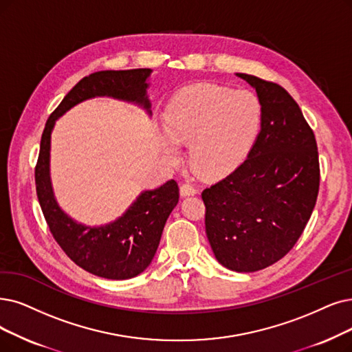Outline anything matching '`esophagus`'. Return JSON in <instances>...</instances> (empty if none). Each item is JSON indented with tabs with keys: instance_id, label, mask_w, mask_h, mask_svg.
Returning <instances> with one entry per match:
<instances>
[{
	"instance_id": "1",
	"label": "esophagus",
	"mask_w": 352,
	"mask_h": 352,
	"mask_svg": "<svg viewBox=\"0 0 352 352\" xmlns=\"http://www.w3.org/2000/svg\"><path fill=\"white\" fill-rule=\"evenodd\" d=\"M196 193H198V189L193 188L190 184L180 185V195L182 196H193Z\"/></svg>"
}]
</instances>
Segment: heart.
<instances>
[{
  "label": "heart",
  "instance_id": "b5f03b06",
  "mask_svg": "<svg viewBox=\"0 0 352 352\" xmlns=\"http://www.w3.org/2000/svg\"><path fill=\"white\" fill-rule=\"evenodd\" d=\"M261 125L263 105L254 92L195 83L168 102L162 142L170 163L180 159L179 143L189 144V163L204 176L217 179L248 156Z\"/></svg>",
  "mask_w": 352,
  "mask_h": 352
}]
</instances>
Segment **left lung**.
<instances>
[{
  "label": "left lung",
  "mask_w": 352,
  "mask_h": 352,
  "mask_svg": "<svg viewBox=\"0 0 352 352\" xmlns=\"http://www.w3.org/2000/svg\"><path fill=\"white\" fill-rule=\"evenodd\" d=\"M256 89L263 125L247 159L202 192L205 228L217 260L251 273L283 258L302 235L319 192L312 129L277 83L235 74Z\"/></svg>",
  "instance_id": "obj_1"
}]
</instances>
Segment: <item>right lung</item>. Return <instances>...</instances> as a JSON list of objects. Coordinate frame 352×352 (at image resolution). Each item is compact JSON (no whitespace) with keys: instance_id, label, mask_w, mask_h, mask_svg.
Returning <instances> with one entry per match:
<instances>
[{"instance_id":"add662e5","label":"right lung","mask_w":352,"mask_h":352,"mask_svg":"<svg viewBox=\"0 0 352 352\" xmlns=\"http://www.w3.org/2000/svg\"><path fill=\"white\" fill-rule=\"evenodd\" d=\"M151 69L101 70L80 79L49 117L36 164V190L54 240L75 264L98 277L125 280L143 273L156 254L164 223L179 202L172 179L144 190L125 212L101 227L70 218L54 198L50 179V137L54 122L66 111L95 96H109L142 107L151 116L147 96Z\"/></svg>"}]
</instances>
